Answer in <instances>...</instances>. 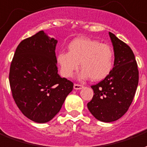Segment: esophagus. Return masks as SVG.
Returning a JSON list of instances; mask_svg holds the SVG:
<instances>
[{"instance_id": "obj_1", "label": "esophagus", "mask_w": 147, "mask_h": 147, "mask_svg": "<svg viewBox=\"0 0 147 147\" xmlns=\"http://www.w3.org/2000/svg\"><path fill=\"white\" fill-rule=\"evenodd\" d=\"M83 88H84V86L78 84H74V89L75 90H80V89H82Z\"/></svg>"}]
</instances>
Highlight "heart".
<instances>
[{
	"label": "heart",
	"mask_w": 147,
	"mask_h": 147,
	"mask_svg": "<svg viewBox=\"0 0 147 147\" xmlns=\"http://www.w3.org/2000/svg\"><path fill=\"white\" fill-rule=\"evenodd\" d=\"M113 52L109 45L88 38H78L68 46V52L57 55V63L63 78H70L79 67L82 68L80 79L90 77L99 81L109 76L113 67Z\"/></svg>",
	"instance_id": "1"
}]
</instances>
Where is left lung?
Wrapping results in <instances>:
<instances>
[{"instance_id": "8db88e82", "label": "left lung", "mask_w": 147, "mask_h": 147, "mask_svg": "<svg viewBox=\"0 0 147 147\" xmlns=\"http://www.w3.org/2000/svg\"><path fill=\"white\" fill-rule=\"evenodd\" d=\"M115 55L114 67L109 76L91 86L94 96L88 108L99 121L111 122L128 111L139 82V70L133 52L127 44L109 32Z\"/></svg>"}]
</instances>
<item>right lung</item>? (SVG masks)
Returning <instances> with one entry per match:
<instances>
[{"mask_svg": "<svg viewBox=\"0 0 147 147\" xmlns=\"http://www.w3.org/2000/svg\"><path fill=\"white\" fill-rule=\"evenodd\" d=\"M57 43L39 31L20 42L11 63L13 98L25 116L38 123L53 119L74 88L71 81L58 74Z\"/></svg>", "mask_w": 147, "mask_h": 147, "instance_id": "obj_1", "label": "right lung"}]
</instances>
